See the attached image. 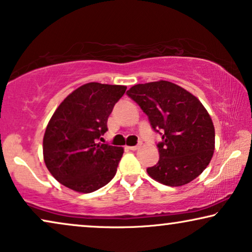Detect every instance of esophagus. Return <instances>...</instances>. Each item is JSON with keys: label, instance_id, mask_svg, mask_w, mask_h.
<instances>
[{"label": "esophagus", "instance_id": "1", "mask_svg": "<svg viewBox=\"0 0 252 252\" xmlns=\"http://www.w3.org/2000/svg\"><path fill=\"white\" fill-rule=\"evenodd\" d=\"M126 148H127V149H128V150L135 151V150H137V149H139V148H140V146H139V144H137V146H130V147H126Z\"/></svg>", "mask_w": 252, "mask_h": 252}]
</instances>
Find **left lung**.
Listing matches in <instances>:
<instances>
[{
	"label": "left lung",
	"mask_w": 252,
	"mask_h": 252,
	"mask_svg": "<svg viewBox=\"0 0 252 252\" xmlns=\"http://www.w3.org/2000/svg\"><path fill=\"white\" fill-rule=\"evenodd\" d=\"M127 95L148 116L155 132L159 160L147 172L160 184L179 187L205 170L215 151V127L197 97L170 81L133 86Z\"/></svg>",
	"instance_id": "1"
}]
</instances>
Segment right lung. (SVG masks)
Returning <instances> with one entry per match:
<instances>
[{"label": "right lung", "instance_id": "1", "mask_svg": "<svg viewBox=\"0 0 252 252\" xmlns=\"http://www.w3.org/2000/svg\"><path fill=\"white\" fill-rule=\"evenodd\" d=\"M125 92L126 86L89 82L72 92L54 112L43 136V159L65 187L93 192L116 175L124 149L98 140Z\"/></svg>", "mask_w": 252, "mask_h": 252}]
</instances>
